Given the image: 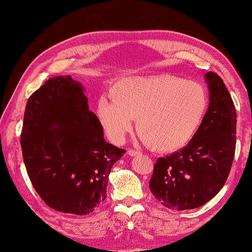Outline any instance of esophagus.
<instances>
[{
	"mask_svg": "<svg viewBox=\"0 0 252 252\" xmlns=\"http://www.w3.org/2000/svg\"><path fill=\"white\" fill-rule=\"evenodd\" d=\"M127 154H128V156H130V157H136V156L140 155V151H136V150H133V149H129Z\"/></svg>",
	"mask_w": 252,
	"mask_h": 252,
	"instance_id": "esophagus-1",
	"label": "esophagus"
}]
</instances>
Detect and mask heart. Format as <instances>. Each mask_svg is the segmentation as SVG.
Instances as JSON below:
<instances>
[{
  "instance_id": "heart-1",
  "label": "heart",
  "mask_w": 252,
  "mask_h": 252,
  "mask_svg": "<svg viewBox=\"0 0 252 252\" xmlns=\"http://www.w3.org/2000/svg\"><path fill=\"white\" fill-rule=\"evenodd\" d=\"M111 100L101 97L96 116L109 138L124 139L136 120V131L161 154L178 151L191 141L208 108L201 84L172 75L130 78L110 87Z\"/></svg>"
}]
</instances>
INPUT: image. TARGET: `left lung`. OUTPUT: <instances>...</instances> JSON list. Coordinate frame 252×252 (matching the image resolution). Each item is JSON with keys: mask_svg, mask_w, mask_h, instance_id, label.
<instances>
[{"mask_svg": "<svg viewBox=\"0 0 252 252\" xmlns=\"http://www.w3.org/2000/svg\"><path fill=\"white\" fill-rule=\"evenodd\" d=\"M209 106L196 133L184 148L158 158L149 182L156 199L173 210L194 209L223 188L229 174L236 133V112L223 80L205 74Z\"/></svg>", "mask_w": 252, "mask_h": 252, "instance_id": "1", "label": "left lung"}]
</instances>
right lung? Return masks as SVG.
I'll use <instances>...</instances> for the list:
<instances>
[{
    "instance_id": "right-lung-1",
    "label": "right lung",
    "mask_w": 252,
    "mask_h": 252,
    "mask_svg": "<svg viewBox=\"0 0 252 252\" xmlns=\"http://www.w3.org/2000/svg\"><path fill=\"white\" fill-rule=\"evenodd\" d=\"M21 147L41 199L55 210L78 216L106 199L111 167L126 152L104 140L83 85L70 75L49 79L28 98Z\"/></svg>"
}]
</instances>
